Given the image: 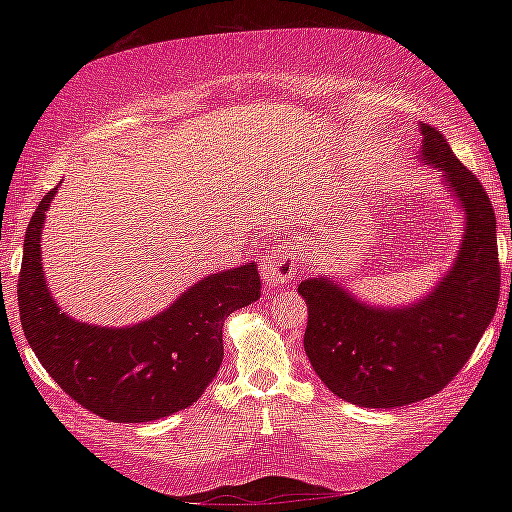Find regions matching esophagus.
Returning <instances> with one entry per match:
<instances>
[{
  "mask_svg": "<svg viewBox=\"0 0 512 512\" xmlns=\"http://www.w3.org/2000/svg\"><path fill=\"white\" fill-rule=\"evenodd\" d=\"M300 268V257L296 253V248L289 241L277 246L273 250V255L266 259L262 266V275H264V284L266 289H280L293 280Z\"/></svg>",
  "mask_w": 512,
  "mask_h": 512,
  "instance_id": "obj_1",
  "label": "esophagus"
}]
</instances>
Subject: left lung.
Returning a JSON list of instances; mask_svg holds the SVG:
<instances>
[{"label": "left lung", "mask_w": 512, "mask_h": 512, "mask_svg": "<svg viewBox=\"0 0 512 512\" xmlns=\"http://www.w3.org/2000/svg\"><path fill=\"white\" fill-rule=\"evenodd\" d=\"M418 160L443 173L463 216L454 264L427 296L381 307L354 296L334 277L298 284L307 302L305 352L320 381L341 400L393 409L436 395L472 357L499 302L497 219L483 185L445 137L420 124Z\"/></svg>", "instance_id": "8db88e82"}]
</instances>
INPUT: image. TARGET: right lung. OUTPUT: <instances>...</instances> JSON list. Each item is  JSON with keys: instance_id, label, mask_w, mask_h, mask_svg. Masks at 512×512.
<instances>
[{"instance_id": "right-lung-1", "label": "right lung", "mask_w": 512, "mask_h": 512, "mask_svg": "<svg viewBox=\"0 0 512 512\" xmlns=\"http://www.w3.org/2000/svg\"><path fill=\"white\" fill-rule=\"evenodd\" d=\"M56 189L31 216L17 280L22 329L42 368L110 422H151L192 406L219 372L225 318L262 293L257 264L205 275L135 325L81 323L60 311L42 268L40 239Z\"/></svg>"}]
</instances>
